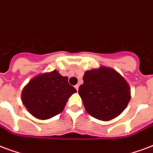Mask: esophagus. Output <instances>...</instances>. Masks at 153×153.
<instances>
[{
    "label": "esophagus",
    "instance_id": "1",
    "mask_svg": "<svg viewBox=\"0 0 153 153\" xmlns=\"http://www.w3.org/2000/svg\"><path fill=\"white\" fill-rule=\"evenodd\" d=\"M75 88H76V90L78 91V89H79V85H78V84H77V85H76Z\"/></svg>",
    "mask_w": 153,
    "mask_h": 153
}]
</instances>
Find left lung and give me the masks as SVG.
Returning <instances> with one entry per match:
<instances>
[{
    "label": "left lung",
    "instance_id": "8db88e82",
    "mask_svg": "<svg viewBox=\"0 0 153 153\" xmlns=\"http://www.w3.org/2000/svg\"><path fill=\"white\" fill-rule=\"evenodd\" d=\"M79 94L86 111L102 121L113 119L123 111L131 99L130 87L115 70L101 67L87 71Z\"/></svg>",
    "mask_w": 153,
    "mask_h": 153
}]
</instances>
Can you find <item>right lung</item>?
<instances>
[{"label": "right lung", "instance_id": "right-lung-1", "mask_svg": "<svg viewBox=\"0 0 153 153\" xmlns=\"http://www.w3.org/2000/svg\"><path fill=\"white\" fill-rule=\"evenodd\" d=\"M76 92L68 84V78L54 70L33 78L24 88L22 100L32 115L48 119L61 113L68 99Z\"/></svg>", "mask_w": 153, "mask_h": 153}]
</instances>
